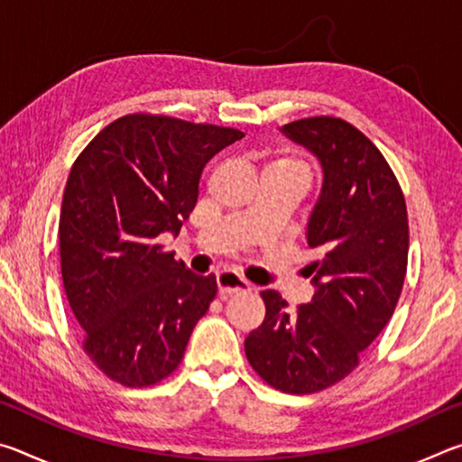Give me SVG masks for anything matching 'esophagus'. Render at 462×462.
I'll list each match as a JSON object with an SVG mask.
<instances>
[{
    "instance_id": "34e87169",
    "label": "esophagus",
    "mask_w": 462,
    "mask_h": 462,
    "mask_svg": "<svg viewBox=\"0 0 462 462\" xmlns=\"http://www.w3.org/2000/svg\"><path fill=\"white\" fill-rule=\"evenodd\" d=\"M217 291L222 297L234 295V293H246L253 291V285L246 279H242L238 273L234 271H222L217 273Z\"/></svg>"
}]
</instances>
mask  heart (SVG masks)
<instances>
[{
    "label": "heart",
    "mask_w": 462,
    "mask_h": 462,
    "mask_svg": "<svg viewBox=\"0 0 462 462\" xmlns=\"http://www.w3.org/2000/svg\"><path fill=\"white\" fill-rule=\"evenodd\" d=\"M271 165H277V167H289V169H303L301 162H297L293 159H277L275 162H271ZM306 171V169H303Z\"/></svg>",
    "instance_id": "heart-1"
}]
</instances>
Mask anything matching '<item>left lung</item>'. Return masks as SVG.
<instances>
[{
	"label": "left lung",
	"mask_w": 462,
	"mask_h": 462,
	"mask_svg": "<svg viewBox=\"0 0 462 462\" xmlns=\"http://www.w3.org/2000/svg\"><path fill=\"white\" fill-rule=\"evenodd\" d=\"M281 132L324 171L306 232L319 254L306 267L316 293L289 311L279 291H261L267 314L246 336L245 353L271 387L303 395L353 373L387 326L403 289L410 228L393 171L353 124L316 116Z\"/></svg>",
	"instance_id": "1"
}]
</instances>
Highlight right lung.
Instances as JSON below:
<instances>
[{
  "label": "right lung",
  "mask_w": 462,
  "mask_h": 462,
  "mask_svg": "<svg viewBox=\"0 0 462 462\" xmlns=\"http://www.w3.org/2000/svg\"><path fill=\"white\" fill-rule=\"evenodd\" d=\"M236 128L130 114L77 156L59 220L62 285L83 350L126 387L173 373L216 277L195 275L156 242L193 212L206 162L240 140Z\"/></svg>",
  "instance_id": "add662e5"
}]
</instances>
